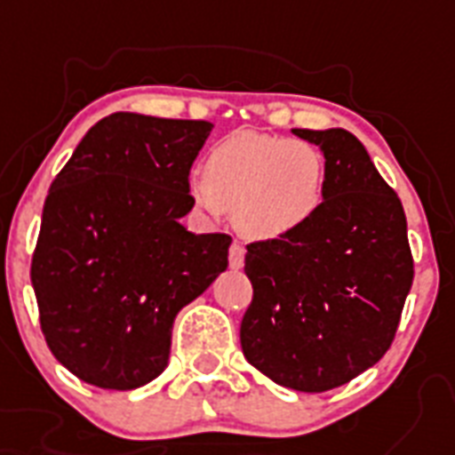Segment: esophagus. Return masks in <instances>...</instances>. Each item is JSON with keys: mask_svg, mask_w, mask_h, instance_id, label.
<instances>
[{"mask_svg": "<svg viewBox=\"0 0 455 455\" xmlns=\"http://www.w3.org/2000/svg\"><path fill=\"white\" fill-rule=\"evenodd\" d=\"M243 264H245V248L238 241H234L231 248H228V267L231 269H243Z\"/></svg>", "mask_w": 455, "mask_h": 455, "instance_id": "esophagus-1", "label": "esophagus"}]
</instances>
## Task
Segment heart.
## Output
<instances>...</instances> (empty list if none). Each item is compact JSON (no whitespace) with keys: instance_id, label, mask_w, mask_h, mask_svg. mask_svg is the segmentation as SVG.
<instances>
[{"instance_id":"b5f03b06","label":"heart","mask_w":455,"mask_h":455,"mask_svg":"<svg viewBox=\"0 0 455 455\" xmlns=\"http://www.w3.org/2000/svg\"><path fill=\"white\" fill-rule=\"evenodd\" d=\"M325 170L323 153L309 141L235 132L210 148L203 177H193L188 191L207 214L234 210L243 235L274 241L318 212Z\"/></svg>"}]
</instances>
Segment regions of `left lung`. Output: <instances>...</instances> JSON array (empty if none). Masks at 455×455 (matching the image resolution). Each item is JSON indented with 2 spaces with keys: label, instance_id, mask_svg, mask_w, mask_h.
<instances>
[{
  "label": "left lung",
  "instance_id": "obj_1",
  "mask_svg": "<svg viewBox=\"0 0 455 455\" xmlns=\"http://www.w3.org/2000/svg\"><path fill=\"white\" fill-rule=\"evenodd\" d=\"M325 157L318 212L295 234L250 243L245 359L298 389L339 387L385 356L413 283L402 200L347 130H292Z\"/></svg>",
  "mask_w": 455,
  "mask_h": 455
}]
</instances>
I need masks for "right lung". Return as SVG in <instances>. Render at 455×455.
Returning <instances> with one entry per match:
<instances>
[{
    "instance_id": "1",
    "label": "right lung",
    "mask_w": 455,
    "mask_h": 455,
    "mask_svg": "<svg viewBox=\"0 0 455 455\" xmlns=\"http://www.w3.org/2000/svg\"><path fill=\"white\" fill-rule=\"evenodd\" d=\"M205 120L113 113L46 196L32 288L52 354L80 380L137 389L170 359L172 325L228 267L227 234H191L188 172Z\"/></svg>"
}]
</instances>
